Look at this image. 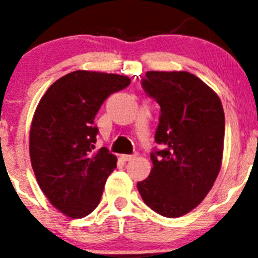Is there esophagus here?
Returning a JSON list of instances; mask_svg holds the SVG:
<instances>
[{
    "instance_id": "esophagus-1",
    "label": "esophagus",
    "mask_w": 258,
    "mask_h": 258,
    "mask_svg": "<svg viewBox=\"0 0 258 258\" xmlns=\"http://www.w3.org/2000/svg\"><path fill=\"white\" fill-rule=\"evenodd\" d=\"M120 159L122 161H129L132 159H134V155H120Z\"/></svg>"
}]
</instances>
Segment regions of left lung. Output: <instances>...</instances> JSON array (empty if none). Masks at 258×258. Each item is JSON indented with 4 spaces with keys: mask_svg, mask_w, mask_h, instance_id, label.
Wrapping results in <instances>:
<instances>
[{
    "mask_svg": "<svg viewBox=\"0 0 258 258\" xmlns=\"http://www.w3.org/2000/svg\"><path fill=\"white\" fill-rule=\"evenodd\" d=\"M142 88L160 106L152 169L137 183L143 202L164 217L198 207L222 164L225 113L216 93L195 75L150 71Z\"/></svg>",
    "mask_w": 258,
    "mask_h": 258,
    "instance_id": "obj_1",
    "label": "left lung"
}]
</instances>
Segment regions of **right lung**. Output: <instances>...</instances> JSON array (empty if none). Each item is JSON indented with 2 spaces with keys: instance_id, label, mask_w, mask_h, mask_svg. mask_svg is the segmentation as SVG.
<instances>
[{
  "instance_id": "add662e5",
  "label": "right lung",
  "mask_w": 258,
  "mask_h": 258,
  "mask_svg": "<svg viewBox=\"0 0 258 258\" xmlns=\"http://www.w3.org/2000/svg\"><path fill=\"white\" fill-rule=\"evenodd\" d=\"M129 84L126 76L75 71L56 80L36 108L29 132L32 168L49 202L68 217H85L101 202L117 157L106 147L94 151V118L107 98Z\"/></svg>"
}]
</instances>
